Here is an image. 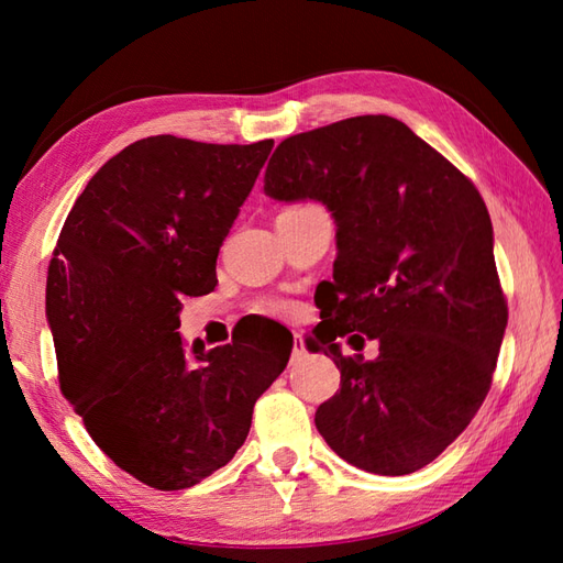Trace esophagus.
I'll return each mask as SVG.
<instances>
[{"label":"esophagus","mask_w":563,"mask_h":563,"mask_svg":"<svg viewBox=\"0 0 563 563\" xmlns=\"http://www.w3.org/2000/svg\"><path fill=\"white\" fill-rule=\"evenodd\" d=\"M305 355H307V349H305L302 333L295 331V336H292V361H302Z\"/></svg>","instance_id":"obj_1"}]
</instances>
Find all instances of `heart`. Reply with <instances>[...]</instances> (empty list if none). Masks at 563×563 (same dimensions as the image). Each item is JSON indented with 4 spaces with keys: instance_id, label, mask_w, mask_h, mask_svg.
<instances>
[{
    "instance_id": "obj_1",
    "label": "heart",
    "mask_w": 563,
    "mask_h": 563,
    "mask_svg": "<svg viewBox=\"0 0 563 563\" xmlns=\"http://www.w3.org/2000/svg\"><path fill=\"white\" fill-rule=\"evenodd\" d=\"M261 309H263V312H266V314H275V317L288 314V305H285V302H266Z\"/></svg>"
}]
</instances>
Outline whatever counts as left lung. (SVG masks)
<instances>
[{
  "instance_id": "left-lung-1",
  "label": "left lung",
  "mask_w": 563,
  "mask_h": 563,
  "mask_svg": "<svg viewBox=\"0 0 563 563\" xmlns=\"http://www.w3.org/2000/svg\"><path fill=\"white\" fill-rule=\"evenodd\" d=\"M263 194L317 200L336 222L307 339L341 369L314 416L321 438L357 470H421L479 411L508 324L479 190L397 118L355 115L283 140ZM351 330L380 343L375 362L340 353Z\"/></svg>"
}]
</instances>
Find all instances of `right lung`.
I'll list each match as a JSON object with an SVG mask.
<instances>
[{
    "label": "right lung",
    "instance_id": "right-lung-1",
    "mask_svg": "<svg viewBox=\"0 0 563 563\" xmlns=\"http://www.w3.org/2000/svg\"><path fill=\"white\" fill-rule=\"evenodd\" d=\"M273 140L157 135L118 152L69 210L47 268L59 389L93 442L159 492L196 486L244 445L292 343L181 341V300L218 285V254Z\"/></svg>",
    "mask_w": 563,
    "mask_h": 563
}]
</instances>
